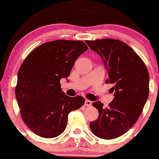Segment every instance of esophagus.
<instances>
[{
    "instance_id": "34e87169",
    "label": "esophagus",
    "mask_w": 159,
    "mask_h": 159,
    "mask_svg": "<svg viewBox=\"0 0 159 159\" xmlns=\"http://www.w3.org/2000/svg\"><path fill=\"white\" fill-rule=\"evenodd\" d=\"M91 105H92V102H91V101L85 100V102H84V105H85V106L90 107L91 106Z\"/></svg>"
}]
</instances>
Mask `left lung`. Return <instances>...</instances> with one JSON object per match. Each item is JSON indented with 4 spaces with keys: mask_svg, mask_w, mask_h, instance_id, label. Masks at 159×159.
Returning a JSON list of instances; mask_svg holds the SVG:
<instances>
[{
    "mask_svg": "<svg viewBox=\"0 0 159 159\" xmlns=\"http://www.w3.org/2000/svg\"><path fill=\"white\" fill-rule=\"evenodd\" d=\"M85 42L103 59L108 74L106 83L113 84L115 97L106 108L101 102H93L99 115L90 122V129L100 139H116L127 132L142 114L149 94L148 69L123 41L107 38Z\"/></svg>",
    "mask_w": 159,
    "mask_h": 159,
    "instance_id": "left-lung-1",
    "label": "left lung"
}]
</instances>
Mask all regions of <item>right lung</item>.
Returning a JSON list of instances; mask_svg holds the SVG:
<instances>
[{
	"instance_id": "add662e5",
	"label": "right lung",
	"mask_w": 159,
	"mask_h": 159,
	"mask_svg": "<svg viewBox=\"0 0 159 159\" xmlns=\"http://www.w3.org/2000/svg\"><path fill=\"white\" fill-rule=\"evenodd\" d=\"M88 49L83 41L57 40L33 50L23 61L15 95L22 120L34 134L47 139L60 135L68 114L84 104L81 96L66 95L60 80L69 77L76 59Z\"/></svg>"
}]
</instances>
